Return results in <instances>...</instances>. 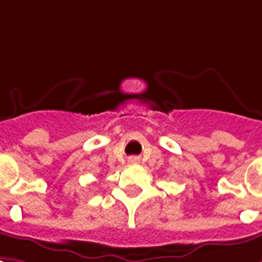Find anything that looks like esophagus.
<instances>
[{"mask_svg":"<svg viewBox=\"0 0 262 262\" xmlns=\"http://www.w3.org/2000/svg\"><path fill=\"white\" fill-rule=\"evenodd\" d=\"M129 162H130V163H138L139 158H136V156H133V158H129Z\"/></svg>","mask_w":262,"mask_h":262,"instance_id":"1","label":"esophagus"}]
</instances>
